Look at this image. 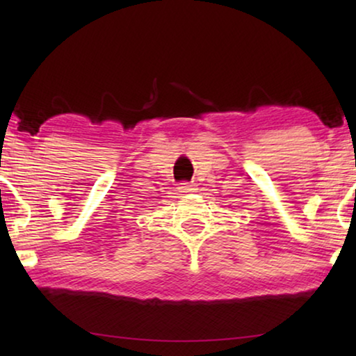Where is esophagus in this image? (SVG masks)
<instances>
[{
  "mask_svg": "<svg viewBox=\"0 0 356 356\" xmlns=\"http://www.w3.org/2000/svg\"><path fill=\"white\" fill-rule=\"evenodd\" d=\"M177 191L180 193V195H186V193H191L195 191V188H193V185L188 184V182H182L179 186H177Z\"/></svg>",
  "mask_w": 356,
  "mask_h": 356,
  "instance_id": "34e87169",
  "label": "esophagus"
}]
</instances>
